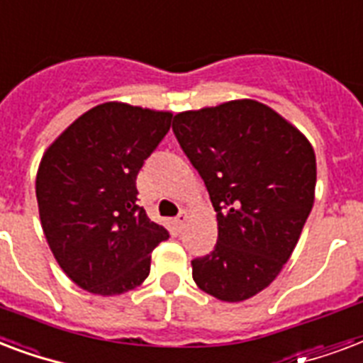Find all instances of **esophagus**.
Instances as JSON below:
<instances>
[{"label": "esophagus", "instance_id": "esophagus-1", "mask_svg": "<svg viewBox=\"0 0 363 363\" xmlns=\"http://www.w3.org/2000/svg\"><path fill=\"white\" fill-rule=\"evenodd\" d=\"M187 218H189V216H187V212H185V210H182V212H179L178 216H176V225L184 227L185 221H187Z\"/></svg>", "mask_w": 363, "mask_h": 363}]
</instances>
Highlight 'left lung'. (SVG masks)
<instances>
[{
	"label": "left lung",
	"instance_id": "8db88e82",
	"mask_svg": "<svg viewBox=\"0 0 363 363\" xmlns=\"http://www.w3.org/2000/svg\"><path fill=\"white\" fill-rule=\"evenodd\" d=\"M172 130L218 218V244L191 261L193 280L221 301L250 299L282 271L313 210V145L255 100L184 111Z\"/></svg>",
	"mask_w": 363,
	"mask_h": 363
}]
</instances>
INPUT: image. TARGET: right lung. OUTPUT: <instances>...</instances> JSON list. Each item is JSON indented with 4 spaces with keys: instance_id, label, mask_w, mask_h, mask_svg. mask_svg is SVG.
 I'll use <instances>...</instances> for the list:
<instances>
[{
    "instance_id": "1",
    "label": "right lung",
    "mask_w": 363,
    "mask_h": 363,
    "mask_svg": "<svg viewBox=\"0 0 363 363\" xmlns=\"http://www.w3.org/2000/svg\"><path fill=\"white\" fill-rule=\"evenodd\" d=\"M170 123L168 111L106 102L45 151L35 178L41 227L79 288L119 296L150 274L151 252L170 235L138 204L136 176Z\"/></svg>"
}]
</instances>
